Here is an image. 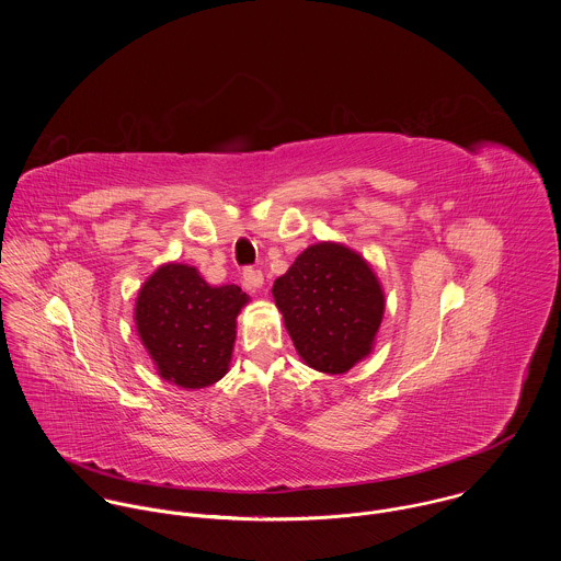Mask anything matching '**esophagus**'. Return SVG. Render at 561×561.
<instances>
[{"label":"esophagus","mask_w":561,"mask_h":561,"mask_svg":"<svg viewBox=\"0 0 561 561\" xmlns=\"http://www.w3.org/2000/svg\"><path fill=\"white\" fill-rule=\"evenodd\" d=\"M263 285V272L256 267H245L243 270V287L250 291H256Z\"/></svg>","instance_id":"34e87169"}]
</instances>
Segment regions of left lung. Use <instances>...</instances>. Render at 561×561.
Here are the masks:
<instances>
[{"instance_id": "1", "label": "left lung", "mask_w": 561, "mask_h": 561, "mask_svg": "<svg viewBox=\"0 0 561 561\" xmlns=\"http://www.w3.org/2000/svg\"><path fill=\"white\" fill-rule=\"evenodd\" d=\"M272 296L302 360L345 374L371 352L385 294L367 261L341 243H316L276 278Z\"/></svg>"}]
</instances>
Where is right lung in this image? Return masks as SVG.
Segmentation results:
<instances>
[{"mask_svg": "<svg viewBox=\"0 0 561 561\" xmlns=\"http://www.w3.org/2000/svg\"><path fill=\"white\" fill-rule=\"evenodd\" d=\"M245 302L238 285L211 287L196 267L161 265L136 302L138 334L161 378L183 389L218 382L229 371L236 318Z\"/></svg>", "mask_w": 561, "mask_h": 561, "instance_id": "obj_1", "label": "right lung"}]
</instances>
